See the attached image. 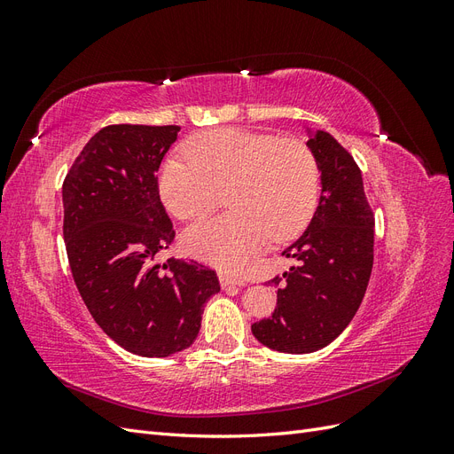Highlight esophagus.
<instances>
[{
    "instance_id": "1",
    "label": "esophagus",
    "mask_w": 454,
    "mask_h": 454,
    "mask_svg": "<svg viewBox=\"0 0 454 454\" xmlns=\"http://www.w3.org/2000/svg\"><path fill=\"white\" fill-rule=\"evenodd\" d=\"M219 282H222V287H231V286H246V282L242 278H235V277H229V274L222 272L219 274Z\"/></svg>"
}]
</instances>
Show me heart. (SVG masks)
Wrapping results in <instances>:
<instances>
[{"label":"heart","mask_w":454,"mask_h":454,"mask_svg":"<svg viewBox=\"0 0 454 454\" xmlns=\"http://www.w3.org/2000/svg\"><path fill=\"white\" fill-rule=\"evenodd\" d=\"M185 155L189 160L164 162L159 176L168 210L195 222L215 208L225 189L231 208L187 229L185 248L202 261L237 270L270 237L292 239L312 217L320 174L303 142L223 127L191 138Z\"/></svg>","instance_id":"heart-1"}]
</instances>
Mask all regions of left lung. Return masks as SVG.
<instances>
[{
    "label": "left lung",
    "mask_w": 454,
    "mask_h": 454,
    "mask_svg": "<svg viewBox=\"0 0 454 454\" xmlns=\"http://www.w3.org/2000/svg\"><path fill=\"white\" fill-rule=\"evenodd\" d=\"M322 172V195L307 231L282 255L297 259L282 277L272 316L252 333L265 347L309 354L337 339L360 309L373 269L375 215L362 172L332 134L307 142Z\"/></svg>",
    "instance_id": "8db88e82"
}]
</instances>
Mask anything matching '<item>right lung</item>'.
Segmentation results:
<instances>
[{"label":"right lung","instance_id":"right-lung-1","mask_svg":"<svg viewBox=\"0 0 454 454\" xmlns=\"http://www.w3.org/2000/svg\"><path fill=\"white\" fill-rule=\"evenodd\" d=\"M180 127L109 125L96 132L62 185L72 277L94 322L119 347L164 358L193 345L202 307L219 292L215 270L155 257L176 231L157 170Z\"/></svg>","mask_w":454,"mask_h":454}]
</instances>
